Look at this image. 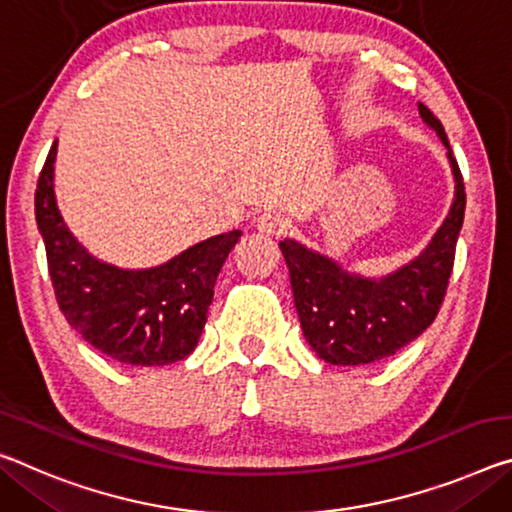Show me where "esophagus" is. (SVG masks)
Returning a JSON list of instances; mask_svg holds the SVG:
<instances>
[{"mask_svg": "<svg viewBox=\"0 0 512 512\" xmlns=\"http://www.w3.org/2000/svg\"><path fill=\"white\" fill-rule=\"evenodd\" d=\"M255 227L264 234H282L289 227V221L278 212H262L255 218Z\"/></svg>", "mask_w": 512, "mask_h": 512, "instance_id": "1", "label": "esophagus"}]
</instances>
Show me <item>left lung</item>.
Masks as SVG:
<instances>
[{
	"label": "left lung",
	"instance_id": "left-lung-1",
	"mask_svg": "<svg viewBox=\"0 0 512 512\" xmlns=\"http://www.w3.org/2000/svg\"><path fill=\"white\" fill-rule=\"evenodd\" d=\"M419 113L449 150L456 180L449 214L421 255L376 280L348 273L335 259L294 239L280 241L300 328L312 351L328 364L364 367L385 360L431 326L442 307L465 218V184L442 123L421 102Z\"/></svg>",
	"mask_w": 512,
	"mask_h": 512
}]
</instances>
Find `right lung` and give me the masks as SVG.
<instances>
[{"mask_svg":"<svg viewBox=\"0 0 512 512\" xmlns=\"http://www.w3.org/2000/svg\"><path fill=\"white\" fill-rule=\"evenodd\" d=\"M56 145L38 177L36 223L63 316L88 344L116 362L161 367L184 360L198 346L216 278L241 230L200 241L152 269L100 262L72 237L56 207Z\"/></svg>","mask_w":512,"mask_h":512,"instance_id":"obj_1","label":"right lung"}]
</instances>
